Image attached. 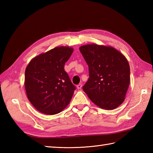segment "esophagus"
Returning <instances> with one entry per match:
<instances>
[{
  "label": "esophagus",
  "instance_id": "esophagus-1",
  "mask_svg": "<svg viewBox=\"0 0 153 153\" xmlns=\"http://www.w3.org/2000/svg\"><path fill=\"white\" fill-rule=\"evenodd\" d=\"M82 84H79V85H77V89H82Z\"/></svg>",
  "mask_w": 153,
  "mask_h": 153
}]
</instances>
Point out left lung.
Instances as JSON below:
<instances>
[{
	"instance_id": "8db88e82",
	"label": "left lung",
	"mask_w": 153,
	"mask_h": 153,
	"mask_svg": "<svg viewBox=\"0 0 153 153\" xmlns=\"http://www.w3.org/2000/svg\"><path fill=\"white\" fill-rule=\"evenodd\" d=\"M79 51L89 66L84 92L100 108L115 109L124 101L130 82L126 58L114 48L96 44L83 45Z\"/></svg>"
}]
</instances>
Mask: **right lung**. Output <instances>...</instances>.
I'll list each match as a JSON object with an SVG mask.
<instances>
[{
	"label": "right lung",
	"instance_id": "right-lung-1",
	"mask_svg": "<svg viewBox=\"0 0 153 153\" xmlns=\"http://www.w3.org/2000/svg\"><path fill=\"white\" fill-rule=\"evenodd\" d=\"M74 49L55 47L33 58L25 71V88L27 98L38 111L53 115L70 103L76 89L64 64Z\"/></svg>",
	"mask_w": 153,
	"mask_h": 153
}]
</instances>
